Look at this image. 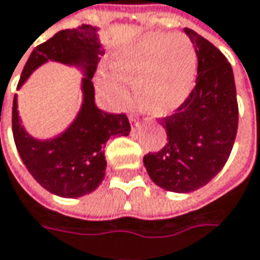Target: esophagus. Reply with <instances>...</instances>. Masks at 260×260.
I'll use <instances>...</instances> for the list:
<instances>
[{
	"mask_svg": "<svg viewBox=\"0 0 260 260\" xmlns=\"http://www.w3.org/2000/svg\"><path fill=\"white\" fill-rule=\"evenodd\" d=\"M130 123L132 124H135V125H139V123L136 121V118L133 117V115H130Z\"/></svg>",
	"mask_w": 260,
	"mask_h": 260,
	"instance_id": "1",
	"label": "esophagus"
}]
</instances>
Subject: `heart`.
<instances>
[{
	"label": "heart",
	"mask_w": 260,
	"mask_h": 260,
	"mask_svg": "<svg viewBox=\"0 0 260 260\" xmlns=\"http://www.w3.org/2000/svg\"><path fill=\"white\" fill-rule=\"evenodd\" d=\"M196 51L183 35L148 33L112 59L117 79L107 82L114 101L125 99L123 82H130L139 110L164 118L178 110L190 95L196 77Z\"/></svg>",
	"instance_id": "b5f03b06"
}]
</instances>
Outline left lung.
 Returning a JSON list of instances; mask_svg holds the SVG:
<instances>
[{
    "mask_svg": "<svg viewBox=\"0 0 260 260\" xmlns=\"http://www.w3.org/2000/svg\"><path fill=\"white\" fill-rule=\"evenodd\" d=\"M184 33L198 55L196 86L173 115L161 120L167 145L143 158L152 181L175 193L203 187L222 170L239 127L231 64L199 33L187 27Z\"/></svg>",
    "mask_w": 260,
    "mask_h": 260,
    "instance_id": "1",
    "label": "left lung"
}]
</instances>
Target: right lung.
<instances>
[{"instance_id":"add662e5","label":"right lung","mask_w":260,"mask_h":260,"mask_svg":"<svg viewBox=\"0 0 260 260\" xmlns=\"http://www.w3.org/2000/svg\"><path fill=\"white\" fill-rule=\"evenodd\" d=\"M96 32L98 27L90 24L59 30L33 49L20 76L17 89L48 61L74 66L83 72L82 107L62 133L46 140L30 136L20 121L17 95L13 101V136L20 158L42 187L61 198H80L99 187L107 168L104 145L111 136L130 133L125 114H108L95 104L92 77L104 55Z\"/></svg>"}]
</instances>
